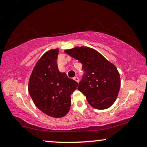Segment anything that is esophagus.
<instances>
[{
    "instance_id": "34e87169",
    "label": "esophagus",
    "mask_w": 147,
    "mask_h": 147,
    "mask_svg": "<svg viewBox=\"0 0 147 147\" xmlns=\"http://www.w3.org/2000/svg\"><path fill=\"white\" fill-rule=\"evenodd\" d=\"M73 79L76 82H78V83L79 82V78H78V77L75 76V77H74Z\"/></svg>"
}]
</instances>
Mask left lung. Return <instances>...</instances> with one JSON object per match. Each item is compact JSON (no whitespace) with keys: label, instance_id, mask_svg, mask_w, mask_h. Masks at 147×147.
<instances>
[{"label":"left lung","instance_id":"1","mask_svg":"<svg viewBox=\"0 0 147 147\" xmlns=\"http://www.w3.org/2000/svg\"><path fill=\"white\" fill-rule=\"evenodd\" d=\"M65 53L82 64V79L78 89L86 96L94 108H108L115 101L120 89L117 69L95 50L87 47H75Z\"/></svg>","mask_w":147,"mask_h":147}]
</instances>
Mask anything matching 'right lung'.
<instances>
[{
  "label": "right lung",
  "instance_id": "1",
  "mask_svg": "<svg viewBox=\"0 0 147 147\" xmlns=\"http://www.w3.org/2000/svg\"><path fill=\"white\" fill-rule=\"evenodd\" d=\"M59 50H51L39 59L30 77L28 92L39 109L53 117H61L70 109L71 94L78 83L58 70Z\"/></svg>",
  "mask_w": 147,
  "mask_h": 147
}]
</instances>
